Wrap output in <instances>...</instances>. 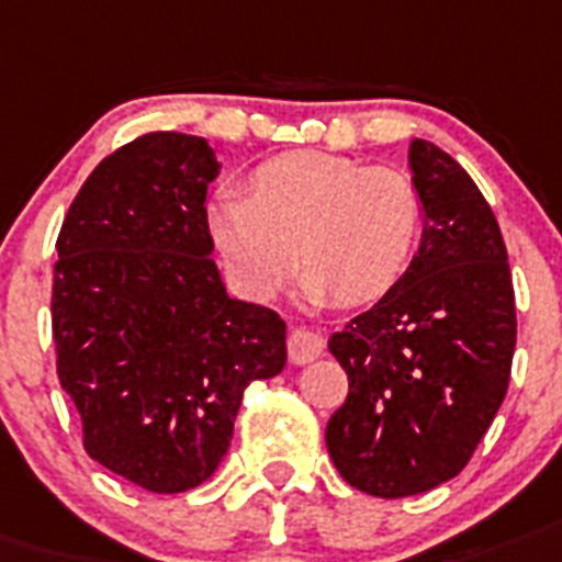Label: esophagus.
<instances>
[{
	"mask_svg": "<svg viewBox=\"0 0 562 562\" xmlns=\"http://www.w3.org/2000/svg\"><path fill=\"white\" fill-rule=\"evenodd\" d=\"M325 351L323 334L311 331V328H291L289 334V357L296 366L314 362Z\"/></svg>",
	"mask_w": 562,
	"mask_h": 562,
	"instance_id": "esophagus-1",
	"label": "esophagus"
}]
</instances>
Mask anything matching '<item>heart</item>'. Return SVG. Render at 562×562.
Here are the masks:
<instances>
[{
	"label": "heart",
	"instance_id": "heart-1",
	"mask_svg": "<svg viewBox=\"0 0 562 562\" xmlns=\"http://www.w3.org/2000/svg\"><path fill=\"white\" fill-rule=\"evenodd\" d=\"M234 280L268 300L303 262L311 300L369 303L408 268L423 228L414 182L394 168L300 150L259 165L251 193L225 188L209 209Z\"/></svg>",
	"mask_w": 562,
	"mask_h": 562
}]
</instances>
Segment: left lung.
<instances>
[{"instance_id":"left-lung-1","label":"left lung","mask_w":562,"mask_h":562,"mask_svg":"<svg viewBox=\"0 0 562 562\" xmlns=\"http://www.w3.org/2000/svg\"><path fill=\"white\" fill-rule=\"evenodd\" d=\"M408 171L423 202L412 266L328 339L348 397L325 446L342 480L374 497L431 492L465 469L517 342L506 243L474 179L428 139H412Z\"/></svg>"}]
</instances>
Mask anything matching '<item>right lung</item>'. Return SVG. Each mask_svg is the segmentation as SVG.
Segmentation results:
<instances>
[{
	"label": "right lung",
	"mask_w": 562,
	"mask_h": 562,
	"mask_svg": "<svg viewBox=\"0 0 562 562\" xmlns=\"http://www.w3.org/2000/svg\"><path fill=\"white\" fill-rule=\"evenodd\" d=\"M220 168L202 136H139L93 168L56 239V371L85 451L157 494L214 474L243 391L289 357L280 314L228 296L211 259Z\"/></svg>",
	"instance_id": "right-lung-1"
}]
</instances>
